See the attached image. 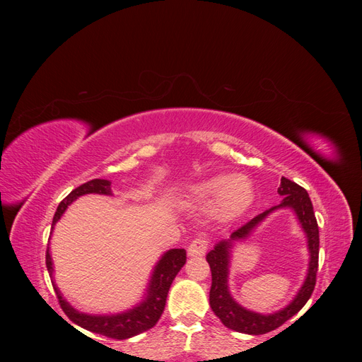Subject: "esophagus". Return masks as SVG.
Instances as JSON below:
<instances>
[{
	"instance_id": "1",
	"label": "esophagus",
	"mask_w": 362,
	"mask_h": 362,
	"mask_svg": "<svg viewBox=\"0 0 362 362\" xmlns=\"http://www.w3.org/2000/svg\"><path fill=\"white\" fill-rule=\"evenodd\" d=\"M208 238L206 237H198V238H194L193 242L190 243V246H189V255L190 257H202L205 252H206V249H208Z\"/></svg>"
}]
</instances>
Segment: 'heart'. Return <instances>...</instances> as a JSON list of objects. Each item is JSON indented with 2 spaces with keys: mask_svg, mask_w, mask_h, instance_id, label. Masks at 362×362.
<instances>
[{
  "mask_svg": "<svg viewBox=\"0 0 362 362\" xmlns=\"http://www.w3.org/2000/svg\"><path fill=\"white\" fill-rule=\"evenodd\" d=\"M194 194L202 201L217 199L218 211L226 217H233L246 210L252 202V185L242 175L217 177L194 187Z\"/></svg>",
  "mask_w": 362,
  "mask_h": 362,
  "instance_id": "obj_1",
  "label": "heart"
}]
</instances>
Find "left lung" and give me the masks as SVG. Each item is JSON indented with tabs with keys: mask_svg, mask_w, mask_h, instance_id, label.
Here are the masks:
<instances>
[{
	"mask_svg": "<svg viewBox=\"0 0 362 362\" xmlns=\"http://www.w3.org/2000/svg\"><path fill=\"white\" fill-rule=\"evenodd\" d=\"M278 193L284 196V199L279 205L272 206L270 210H266L255 216L254 218L231 234L228 240L218 242L213 250L208 252L206 261L211 269V290H210V306L214 314L221 319V322L229 327V329L250 334V335H261L270 331H275L276 327L290 320L293 315L298 314L303 305L308 302L315 287V276L319 270V225L315 221V214L313 210V204L306 192L300 185L296 182L281 178V185ZM278 207H291L298 216L304 230L309 238L310 249V267L307 274V279L301 288L298 296L293 302L276 313L273 315H259L243 309L238 305L228 294L227 290V273L228 272V249L234 239L245 238L272 211Z\"/></svg>",
	"mask_w": 362,
	"mask_h": 362,
	"instance_id": "1",
	"label": "left lung"
}]
</instances>
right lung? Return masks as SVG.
Returning <instances> with one entry per match:
<instances>
[{
	"mask_svg": "<svg viewBox=\"0 0 362 362\" xmlns=\"http://www.w3.org/2000/svg\"><path fill=\"white\" fill-rule=\"evenodd\" d=\"M112 182L108 180H92L81 184L80 187L72 190L66 198H64L60 205L57 206V211L54 214L52 218V226L51 233L54 229V225L59 222V218L66 211V208L83 194L89 193H98V194H112ZM47 269L49 276L52 278V259L49 254V247L47 249ZM185 250L184 249H170L164 254L157 266L152 272V276L149 281V287L146 290L145 299L141 300L133 310H128L120 314H112V315H93V314H86L76 311L75 308L63 299L60 290L57 288L56 284L52 282L54 291L57 294L59 303L62 306L63 313L69 317V320L75 325L81 326L83 329H87L95 334H101L108 338L115 339H125L131 338L137 334L145 332L151 329L152 326H156L158 319L164 311V305H166L168 293L172 286L175 276L178 275L181 267L185 264ZM71 325V323H69Z\"/></svg>",
	"mask_w": 362,
	"mask_h": 362,
	"instance_id": "right-lung-1",
	"label": "right lung"
}]
</instances>
